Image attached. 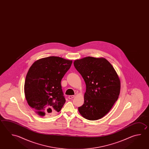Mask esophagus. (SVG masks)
<instances>
[{
	"instance_id": "34e87169",
	"label": "esophagus",
	"mask_w": 149,
	"mask_h": 149,
	"mask_svg": "<svg viewBox=\"0 0 149 149\" xmlns=\"http://www.w3.org/2000/svg\"><path fill=\"white\" fill-rule=\"evenodd\" d=\"M75 97V95H70L68 96V98L69 99H72V98H74Z\"/></svg>"
}]
</instances>
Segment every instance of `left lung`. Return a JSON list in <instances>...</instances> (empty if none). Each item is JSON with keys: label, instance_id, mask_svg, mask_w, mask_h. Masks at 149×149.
Segmentation results:
<instances>
[{"label": "left lung", "instance_id": "1", "mask_svg": "<svg viewBox=\"0 0 149 149\" xmlns=\"http://www.w3.org/2000/svg\"><path fill=\"white\" fill-rule=\"evenodd\" d=\"M86 84L84 102L78 108L83 117L97 120L109 112L120 93L118 74L107 59L86 57L74 62Z\"/></svg>", "mask_w": 149, "mask_h": 149}]
</instances>
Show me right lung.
Returning <instances> with one entry per match:
<instances>
[{"label":"right lung","mask_w":149,"mask_h":149,"mask_svg":"<svg viewBox=\"0 0 149 149\" xmlns=\"http://www.w3.org/2000/svg\"><path fill=\"white\" fill-rule=\"evenodd\" d=\"M72 61L57 56L38 59L26 76L24 92L28 105L39 116L59 112L65 103L61 80Z\"/></svg>","instance_id":"obj_1"}]
</instances>
